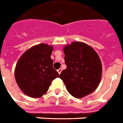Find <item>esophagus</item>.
<instances>
[{
	"label": "esophagus",
	"mask_w": 123,
	"mask_h": 123,
	"mask_svg": "<svg viewBox=\"0 0 123 123\" xmlns=\"http://www.w3.org/2000/svg\"><path fill=\"white\" fill-rule=\"evenodd\" d=\"M58 73H59V74H60L61 73V72H62V69H58Z\"/></svg>",
	"instance_id": "obj_1"
}]
</instances>
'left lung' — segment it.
<instances>
[{
    "label": "left lung",
    "instance_id": "left-lung-1",
    "mask_svg": "<svg viewBox=\"0 0 123 123\" xmlns=\"http://www.w3.org/2000/svg\"><path fill=\"white\" fill-rule=\"evenodd\" d=\"M67 68L60 77L71 96L81 98L98 86L102 77V63L95 50L85 43L74 42L64 47Z\"/></svg>",
    "mask_w": 123,
    "mask_h": 123
}]
</instances>
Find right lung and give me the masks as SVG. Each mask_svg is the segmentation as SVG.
<instances>
[{
  "label": "right lung",
  "mask_w": 123,
  "mask_h": 123,
  "mask_svg": "<svg viewBox=\"0 0 123 123\" xmlns=\"http://www.w3.org/2000/svg\"><path fill=\"white\" fill-rule=\"evenodd\" d=\"M52 50V46L46 44L33 46L21 55L16 64V82L29 97L42 96L48 91L51 82L59 77L50 58Z\"/></svg>",
  "instance_id": "obj_1"
}]
</instances>
